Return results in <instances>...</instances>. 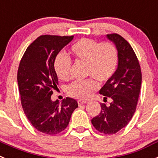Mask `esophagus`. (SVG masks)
Segmentation results:
<instances>
[{
  "mask_svg": "<svg viewBox=\"0 0 158 158\" xmlns=\"http://www.w3.org/2000/svg\"><path fill=\"white\" fill-rule=\"evenodd\" d=\"M86 103H87V101H86V100H77V104H78V105H79V106L82 105V104H86Z\"/></svg>",
  "mask_w": 158,
  "mask_h": 158,
  "instance_id": "esophagus-1",
  "label": "esophagus"
}]
</instances>
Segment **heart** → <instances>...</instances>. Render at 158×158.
<instances>
[{
    "mask_svg": "<svg viewBox=\"0 0 158 158\" xmlns=\"http://www.w3.org/2000/svg\"><path fill=\"white\" fill-rule=\"evenodd\" d=\"M69 54L75 61L85 63L86 76L93 77L76 81L67 86V94L73 98H89L98 89L96 80L101 83L108 81L118 66V49L114 43L109 42L101 43L89 38H82L73 44ZM54 69L61 80H68L70 77V58L63 54L57 55L54 62Z\"/></svg>",
    "mask_w": 158,
    "mask_h": 158,
    "instance_id": "obj_1",
    "label": "heart"
}]
</instances>
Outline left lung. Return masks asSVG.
<instances>
[{"label":"left lung","instance_id":"left-lung-1","mask_svg":"<svg viewBox=\"0 0 158 158\" xmlns=\"http://www.w3.org/2000/svg\"><path fill=\"white\" fill-rule=\"evenodd\" d=\"M118 51V63L112 77L106 82L100 93L104 101L101 111L92 119L93 127L104 135H114L129 123L136 110L142 85V72L133 48L116 33L107 35Z\"/></svg>","mask_w":158,"mask_h":158}]
</instances>
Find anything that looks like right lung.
<instances>
[{"instance_id":"right-lung-1","label":"right lung","mask_w":158,"mask_h":158,"mask_svg":"<svg viewBox=\"0 0 158 158\" xmlns=\"http://www.w3.org/2000/svg\"><path fill=\"white\" fill-rule=\"evenodd\" d=\"M73 38V35H40L25 51L18 68L17 81L23 111L32 126L47 135L64 131L78 107L74 99L66 97L60 104L51 98L58 85L54 59Z\"/></svg>"}]
</instances>
